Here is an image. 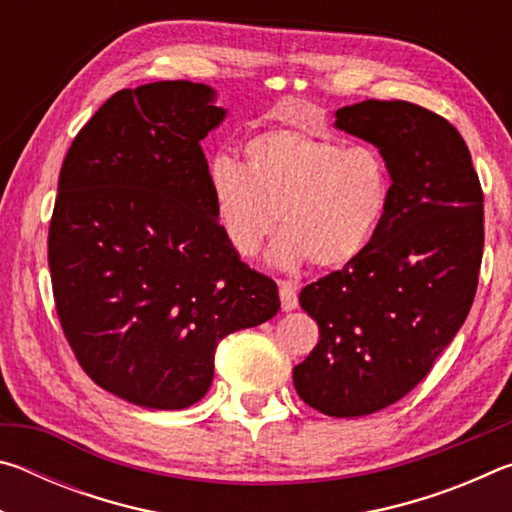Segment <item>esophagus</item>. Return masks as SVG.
I'll return each instance as SVG.
<instances>
[{"mask_svg": "<svg viewBox=\"0 0 512 512\" xmlns=\"http://www.w3.org/2000/svg\"><path fill=\"white\" fill-rule=\"evenodd\" d=\"M280 300L282 311H293L298 307V284L296 282H280Z\"/></svg>", "mask_w": 512, "mask_h": 512, "instance_id": "obj_1", "label": "esophagus"}]
</instances>
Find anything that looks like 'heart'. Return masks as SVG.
<instances>
[{
	"label": "heart",
	"mask_w": 512,
	"mask_h": 512,
	"mask_svg": "<svg viewBox=\"0 0 512 512\" xmlns=\"http://www.w3.org/2000/svg\"><path fill=\"white\" fill-rule=\"evenodd\" d=\"M244 167L216 158L207 169L216 219L239 255L253 257L277 221L280 268L314 259L339 268L366 250L393 201V176L372 146H345L300 128H273L244 144Z\"/></svg>",
	"instance_id": "heart-1"
}]
</instances>
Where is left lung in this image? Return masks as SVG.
Wrapping results in <instances>:
<instances>
[{"label":"left lung","mask_w":512,"mask_h":512,"mask_svg":"<svg viewBox=\"0 0 512 512\" xmlns=\"http://www.w3.org/2000/svg\"><path fill=\"white\" fill-rule=\"evenodd\" d=\"M334 126L370 142L393 176L372 244L300 291L320 339L293 368L302 402L361 418L413 391L463 327L483 257V192L461 133L409 101H361Z\"/></svg>","instance_id":"obj_1"}]
</instances>
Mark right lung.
<instances>
[{"mask_svg": "<svg viewBox=\"0 0 512 512\" xmlns=\"http://www.w3.org/2000/svg\"><path fill=\"white\" fill-rule=\"evenodd\" d=\"M205 83L121 90L74 137L49 225V271L69 345L94 384L146 409L196 404L214 350L280 309L214 212L201 140L221 126Z\"/></svg>", "mask_w": 512, "mask_h": 512, "instance_id": "right-lung-1", "label": "right lung"}]
</instances>
